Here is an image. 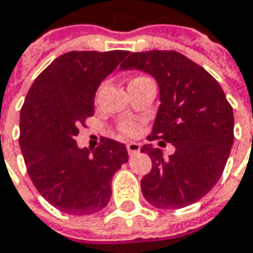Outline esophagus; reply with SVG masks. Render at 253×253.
<instances>
[{"label": "esophagus", "instance_id": "obj_1", "mask_svg": "<svg viewBox=\"0 0 253 253\" xmlns=\"http://www.w3.org/2000/svg\"><path fill=\"white\" fill-rule=\"evenodd\" d=\"M127 153H128V155H135V154L140 153V144H137V143L127 144Z\"/></svg>", "mask_w": 253, "mask_h": 253}]
</instances>
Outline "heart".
<instances>
[{
	"instance_id": "1",
	"label": "heart",
	"mask_w": 253,
	"mask_h": 253,
	"mask_svg": "<svg viewBox=\"0 0 253 253\" xmlns=\"http://www.w3.org/2000/svg\"><path fill=\"white\" fill-rule=\"evenodd\" d=\"M138 78H143V77H138ZM120 131L126 135H134L137 133V126L133 122H126L120 126Z\"/></svg>"
}]
</instances>
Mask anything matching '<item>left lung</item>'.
<instances>
[{"label":"left lung","mask_w":253,"mask_h":253,"mask_svg":"<svg viewBox=\"0 0 253 253\" xmlns=\"http://www.w3.org/2000/svg\"><path fill=\"white\" fill-rule=\"evenodd\" d=\"M120 67L155 78L161 105L147 140L175 147L168 158L151 144L141 147L153 161L141 179L143 196L157 209L196 203L221 178L234 143V113L220 84L175 50L133 53Z\"/></svg>","instance_id":"8db88e82"}]
</instances>
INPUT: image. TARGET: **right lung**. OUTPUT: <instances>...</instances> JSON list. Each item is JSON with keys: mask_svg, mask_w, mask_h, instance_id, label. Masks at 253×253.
<instances>
[{"mask_svg": "<svg viewBox=\"0 0 253 253\" xmlns=\"http://www.w3.org/2000/svg\"><path fill=\"white\" fill-rule=\"evenodd\" d=\"M128 54L68 51L32 84L21 109L19 145L35 187L60 211H100L112 196L110 182L128 161L126 145L103 138L93 151L78 148V127L93 115L95 92Z\"/></svg>", "mask_w": 253, "mask_h": 253, "instance_id": "add662e5", "label": "right lung"}]
</instances>
